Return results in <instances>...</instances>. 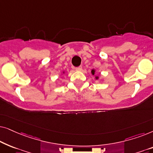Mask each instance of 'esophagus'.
<instances>
[{
    "instance_id": "34e87169",
    "label": "esophagus",
    "mask_w": 153,
    "mask_h": 153,
    "mask_svg": "<svg viewBox=\"0 0 153 153\" xmlns=\"http://www.w3.org/2000/svg\"><path fill=\"white\" fill-rule=\"evenodd\" d=\"M75 70L76 71H81L82 70V67L81 66H79V67H77V68H75Z\"/></svg>"
}]
</instances>
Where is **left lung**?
<instances>
[{"mask_svg":"<svg viewBox=\"0 0 153 153\" xmlns=\"http://www.w3.org/2000/svg\"><path fill=\"white\" fill-rule=\"evenodd\" d=\"M95 72H96V70H95V69H92V70H91V74H93V75H94V74H95ZM95 79H96V80H100L99 76H95Z\"/></svg>","mask_w":153,"mask_h":153,"instance_id":"1","label":"left lung"}]
</instances>
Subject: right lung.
<instances>
[{
  "instance_id": "1",
  "label": "right lung",
  "mask_w": 153,
  "mask_h": 153,
  "mask_svg": "<svg viewBox=\"0 0 153 153\" xmlns=\"http://www.w3.org/2000/svg\"><path fill=\"white\" fill-rule=\"evenodd\" d=\"M65 71H62V74H65Z\"/></svg>"
}]
</instances>
